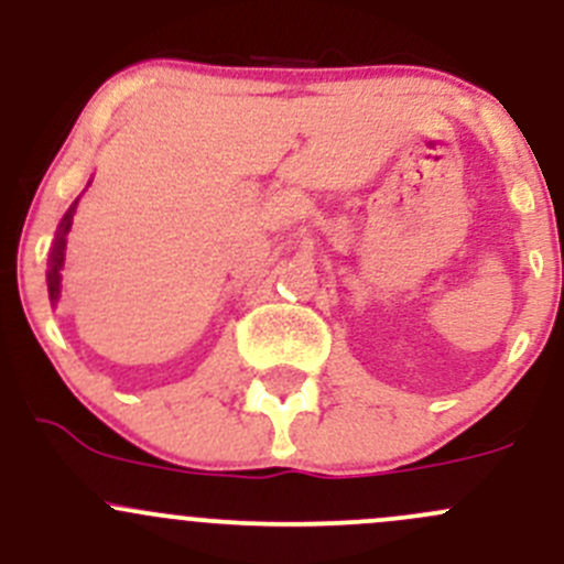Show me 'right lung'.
<instances>
[{"mask_svg": "<svg viewBox=\"0 0 564 564\" xmlns=\"http://www.w3.org/2000/svg\"><path fill=\"white\" fill-rule=\"evenodd\" d=\"M73 213H76V204H73L70 209H67V215L62 218L59 224V231H56V240H54V248H51V259H48V297L51 303H56L59 300V270H62V261H65V235L70 231V220H73Z\"/></svg>", "mask_w": 564, "mask_h": 564, "instance_id": "1", "label": "right lung"}]
</instances>
